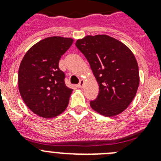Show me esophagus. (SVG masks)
Masks as SVG:
<instances>
[{
    "label": "esophagus",
    "mask_w": 161,
    "mask_h": 161,
    "mask_svg": "<svg viewBox=\"0 0 161 161\" xmlns=\"http://www.w3.org/2000/svg\"><path fill=\"white\" fill-rule=\"evenodd\" d=\"M84 85H85V80H80V83L77 85V87L80 88V89H82Z\"/></svg>",
    "instance_id": "34e87169"
}]
</instances>
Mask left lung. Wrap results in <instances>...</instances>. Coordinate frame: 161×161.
Returning a JSON list of instances; mask_svg holds the SVG:
<instances>
[{
	"label": "left lung",
	"instance_id": "8db88e82",
	"mask_svg": "<svg viewBox=\"0 0 161 161\" xmlns=\"http://www.w3.org/2000/svg\"><path fill=\"white\" fill-rule=\"evenodd\" d=\"M76 46L89 61L99 85L90 106L98 114L113 117L131 103L139 85L137 61L123 42L106 35H87Z\"/></svg>",
	"mask_w": 161,
	"mask_h": 161
}]
</instances>
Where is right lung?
<instances>
[{"mask_svg": "<svg viewBox=\"0 0 161 161\" xmlns=\"http://www.w3.org/2000/svg\"><path fill=\"white\" fill-rule=\"evenodd\" d=\"M72 42L71 38H44L28 50L20 64L18 82L21 97L33 113L44 119L62 114L69 102L72 89L65 85L59 61Z\"/></svg>", "mask_w": 161, "mask_h": 161, "instance_id": "obj_1", "label": "right lung"}]
</instances>
